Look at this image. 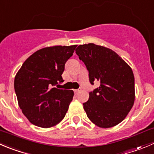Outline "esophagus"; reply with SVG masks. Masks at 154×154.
<instances>
[{
	"instance_id": "esophagus-1",
	"label": "esophagus",
	"mask_w": 154,
	"mask_h": 154,
	"mask_svg": "<svg viewBox=\"0 0 154 154\" xmlns=\"http://www.w3.org/2000/svg\"><path fill=\"white\" fill-rule=\"evenodd\" d=\"M80 91H81V90H80V89H75V90H74V93L75 94H78L79 92Z\"/></svg>"
}]
</instances>
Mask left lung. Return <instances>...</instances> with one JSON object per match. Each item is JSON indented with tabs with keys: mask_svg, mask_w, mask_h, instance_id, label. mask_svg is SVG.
Here are the masks:
<instances>
[{
	"mask_svg": "<svg viewBox=\"0 0 154 154\" xmlns=\"http://www.w3.org/2000/svg\"><path fill=\"white\" fill-rule=\"evenodd\" d=\"M88 70L89 81L100 82L83 103L87 116L100 128H111L126 117L134 102V77L131 67L111 49L94 44L75 50Z\"/></svg>",
	"mask_w": 154,
	"mask_h": 154,
	"instance_id": "obj_1",
	"label": "left lung"
}]
</instances>
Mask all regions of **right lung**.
Masks as SVG:
<instances>
[{"instance_id":"right-lung-1","label":"right lung","mask_w":154,"mask_h":154,"mask_svg":"<svg viewBox=\"0 0 154 154\" xmlns=\"http://www.w3.org/2000/svg\"><path fill=\"white\" fill-rule=\"evenodd\" d=\"M77 45L42 48L22 65L14 79L19 106L29 122L50 128L64 118L74 92L55 88L63 82L65 63Z\"/></svg>"}]
</instances>
